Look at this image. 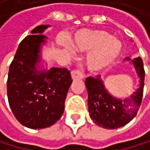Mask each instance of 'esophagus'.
<instances>
[{"mask_svg": "<svg viewBox=\"0 0 150 150\" xmlns=\"http://www.w3.org/2000/svg\"><path fill=\"white\" fill-rule=\"evenodd\" d=\"M71 76H72L73 80H75V79H83L84 78L83 75L79 70H72L71 71Z\"/></svg>", "mask_w": 150, "mask_h": 150, "instance_id": "esophagus-1", "label": "esophagus"}]
</instances>
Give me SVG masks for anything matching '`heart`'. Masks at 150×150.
<instances>
[{"label": "heart", "instance_id": "obj_1", "mask_svg": "<svg viewBox=\"0 0 150 150\" xmlns=\"http://www.w3.org/2000/svg\"><path fill=\"white\" fill-rule=\"evenodd\" d=\"M73 50L88 53L85 66L92 74H99L110 68L122 51V42L109 33L100 29H81L69 41Z\"/></svg>", "mask_w": 150, "mask_h": 150}]
</instances>
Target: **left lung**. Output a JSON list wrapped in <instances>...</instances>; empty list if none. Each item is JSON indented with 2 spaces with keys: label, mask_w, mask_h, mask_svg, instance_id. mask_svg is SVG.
Masks as SVG:
<instances>
[{
  "label": "left lung",
  "mask_w": 150,
  "mask_h": 150,
  "mask_svg": "<svg viewBox=\"0 0 150 150\" xmlns=\"http://www.w3.org/2000/svg\"><path fill=\"white\" fill-rule=\"evenodd\" d=\"M139 78V87L129 97L116 98L106 88L101 75L88 77L85 85L88 90V106L90 118L99 127L115 129L128 124L137 114L142 100L145 72L141 57L131 60Z\"/></svg>",
  "instance_id": "left-lung-1"
}]
</instances>
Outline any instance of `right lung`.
<instances>
[{
	"label": "right lung",
	"mask_w": 150,
	"mask_h": 150,
	"mask_svg": "<svg viewBox=\"0 0 150 150\" xmlns=\"http://www.w3.org/2000/svg\"><path fill=\"white\" fill-rule=\"evenodd\" d=\"M49 25H40L25 37L10 64L7 91L10 108L23 126L39 129L54 124L62 115L72 83L67 69L41 68L42 35Z\"/></svg>",
	"instance_id": "obj_1"
}]
</instances>
